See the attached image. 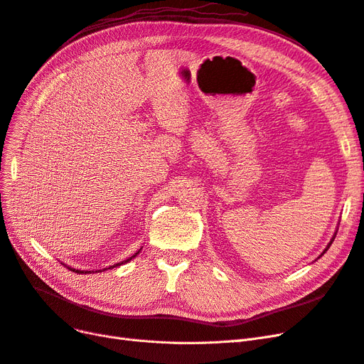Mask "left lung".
<instances>
[{
    "instance_id": "1",
    "label": "left lung",
    "mask_w": 364,
    "mask_h": 364,
    "mask_svg": "<svg viewBox=\"0 0 364 364\" xmlns=\"http://www.w3.org/2000/svg\"><path fill=\"white\" fill-rule=\"evenodd\" d=\"M334 237H336V233H334V236H333V237H331V241H330V242H328V245H327V248H325V250H323V252H322V255H321V256H323V253H325V252H327V250H328V248H330V245H331V244H333V241H334ZM321 256H319V257H321Z\"/></svg>"
}]
</instances>
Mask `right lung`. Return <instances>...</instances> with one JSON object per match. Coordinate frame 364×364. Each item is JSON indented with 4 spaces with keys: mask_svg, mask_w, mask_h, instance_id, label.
Returning a JSON list of instances; mask_svg holds the SVG:
<instances>
[{
    "mask_svg": "<svg viewBox=\"0 0 364 364\" xmlns=\"http://www.w3.org/2000/svg\"><path fill=\"white\" fill-rule=\"evenodd\" d=\"M141 250V248H140ZM140 250L139 252H136L134 256H131L129 259H127V260H122V262H119V263H116V265H112V267H109V268H104V269H96V272H101V271H105V269H111V268H116V267H120V265H123V263H128L129 260H132L136 255L140 253ZM70 271H73V272H77V274H90V272H93V271H81V269H75V268H70V267H68Z\"/></svg>",
    "mask_w": 364,
    "mask_h": 364,
    "instance_id": "add662e5",
    "label": "right lung"
}]
</instances>
